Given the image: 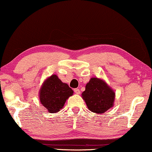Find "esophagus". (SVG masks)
Segmentation results:
<instances>
[{"label":"esophagus","mask_w":152,"mask_h":152,"mask_svg":"<svg viewBox=\"0 0 152 152\" xmlns=\"http://www.w3.org/2000/svg\"><path fill=\"white\" fill-rule=\"evenodd\" d=\"M74 92L77 95L80 94V89H78V88H75L74 89Z\"/></svg>","instance_id":"esophagus-1"}]
</instances>
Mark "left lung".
I'll use <instances>...</instances> for the list:
<instances>
[{
  "instance_id": "8db88e82",
  "label": "left lung",
  "mask_w": 152,
  "mask_h": 152,
  "mask_svg": "<svg viewBox=\"0 0 152 152\" xmlns=\"http://www.w3.org/2000/svg\"><path fill=\"white\" fill-rule=\"evenodd\" d=\"M88 109L93 113H104L113 106L115 93L101 79L92 77L82 94Z\"/></svg>"
}]
</instances>
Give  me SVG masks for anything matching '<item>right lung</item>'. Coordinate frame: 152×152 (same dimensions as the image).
<instances>
[{"label":"right lung","instance_id":"right-lung-1","mask_svg":"<svg viewBox=\"0 0 152 152\" xmlns=\"http://www.w3.org/2000/svg\"><path fill=\"white\" fill-rule=\"evenodd\" d=\"M72 94L73 91L67 84L62 82L56 75H53L43 82L39 91V98L41 104L50 113H57Z\"/></svg>","mask_w":152,"mask_h":152}]
</instances>
